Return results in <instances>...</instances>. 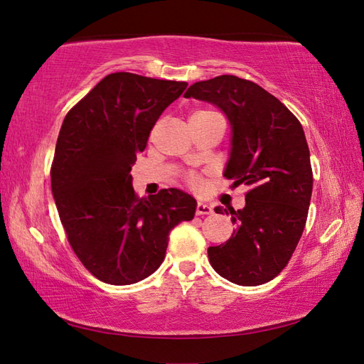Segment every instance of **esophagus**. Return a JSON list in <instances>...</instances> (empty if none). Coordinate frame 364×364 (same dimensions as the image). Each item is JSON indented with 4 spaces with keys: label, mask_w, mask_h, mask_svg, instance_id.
Listing matches in <instances>:
<instances>
[{
    "label": "esophagus",
    "mask_w": 364,
    "mask_h": 364,
    "mask_svg": "<svg viewBox=\"0 0 364 364\" xmlns=\"http://www.w3.org/2000/svg\"><path fill=\"white\" fill-rule=\"evenodd\" d=\"M197 215H206V214H213V206L203 203V202H198L197 203V210H196Z\"/></svg>",
    "instance_id": "obj_1"
}]
</instances>
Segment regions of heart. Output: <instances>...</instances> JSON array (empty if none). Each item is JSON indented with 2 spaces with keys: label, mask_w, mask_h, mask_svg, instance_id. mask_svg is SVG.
Wrapping results in <instances>:
<instances>
[{
  "label": "heart",
  "mask_w": 364,
  "mask_h": 364,
  "mask_svg": "<svg viewBox=\"0 0 364 364\" xmlns=\"http://www.w3.org/2000/svg\"><path fill=\"white\" fill-rule=\"evenodd\" d=\"M213 114H215V112H214V111H210V109H205V111H197V112L192 114V117H191V119H197V117H206V115H213ZM189 183H191V184H194V186H197V184H198L197 176H189Z\"/></svg>",
  "instance_id": "obj_1"
}]
</instances>
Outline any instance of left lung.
I'll return each mask as SVG.
<instances>
[{
	"instance_id": "8db88e82",
	"label": "left lung",
	"mask_w": 364,
	"mask_h": 364,
	"mask_svg": "<svg viewBox=\"0 0 364 364\" xmlns=\"http://www.w3.org/2000/svg\"><path fill=\"white\" fill-rule=\"evenodd\" d=\"M184 97L225 112L233 137L223 175L250 188L242 210H214L231 214L236 230L208 258L231 283H267L288 264L306 223L313 170L304 128L280 100L233 75L192 84Z\"/></svg>"
}]
</instances>
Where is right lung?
Instances as JSON below:
<instances>
[{"label": "right lung", "instance_id": "1", "mask_svg": "<svg viewBox=\"0 0 364 364\" xmlns=\"http://www.w3.org/2000/svg\"><path fill=\"white\" fill-rule=\"evenodd\" d=\"M188 82L117 72L67 112L51 164V191L76 257L98 280L133 284L164 261L168 233L197 202L180 189L141 198L131 167L150 131Z\"/></svg>", "mask_w": 364, "mask_h": 364}]
</instances>
